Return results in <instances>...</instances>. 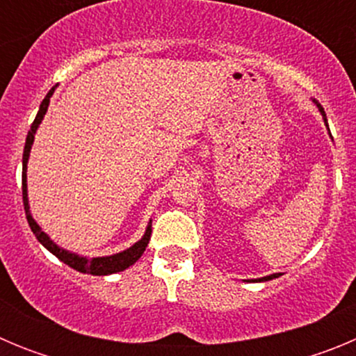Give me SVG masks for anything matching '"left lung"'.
Segmentation results:
<instances>
[{
  "label": "left lung",
  "instance_id": "obj_1",
  "mask_svg": "<svg viewBox=\"0 0 356 356\" xmlns=\"http://www.w3.org/2000/svg\"><path fill=\"white\" fill-rule=\"evenodd\" d=\"M314 103H316V105H317V108H319L321 115H323V119H325V122H326V114H325V108H323V106H321L319 103L316 102V99H314ZM326 127H328V122H326ZM278 276H280V273H276V275H271V276H264V278H257V280H253V282H267V280L278 278Z\"/></svg>",
  "mask_w": 356,
  "mask_h": 356
}]
</instances>
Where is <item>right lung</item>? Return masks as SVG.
Returning a JSON list of instances; mask_svg holds the SVG:
<instances>
[{"mask_svg": "<svg viewBox=\"0 0 356 356\" xmlns=\"http://www.w3.org/2000/svg\"><path fill=\"white\" fill-rule=\"evenodd\" d=\"M55 92V87L48 92V96L44 97L42 103H40V108L37 112V118L31 124L30 131L26 135V144H24V151H23V203H24V212H26V219H28V225H30L31 232L33 235L37 237V241L42 244L44 248L48 251H51L55 254L56 259L62 260L64 264H67L69 267L72 269H76L80 273H87V275H94V276H106V275H114V273L119 271H124L128 269L130 266H134L137 260L143 257V253L146 251L147 242H149L151 237V221L146 228V234L143 235L139 242H135L134 246L128 248V250L121 251V253H115V254H110V257H96V259H87V257H80L76 253H71V251L64 250V248L56 246L55 242L48 237V235L44 234L40 226L37 225L35 219L31 217L30 213V205H28V188H26V165H28V156H30V151H31V144H33V139H35V131L39 128V124L42 122L44 115L48 112V106H49V97L53 96Z\"/></svg>", "mask_w": 356, "mask_h": 356, "instance_id": "right-lung-1", "label": "right lung"}]
</instances>
